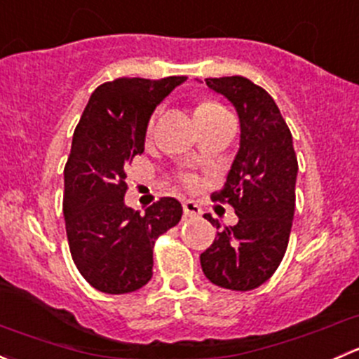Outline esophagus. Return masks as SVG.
I'll list each match as a JSON object with an SVG mask.
<instances>
[{"mask_svg":"<svg viewBox=\"0 0 359 359\" xmlns=\"http://www.w3.org/2000/svg\"><path fill=\"white\" fill-rule=\"evenodd\" d=\"M182 208H184V215L186 217H200L201 215V208L196 205L194 201L187 200L182 203Z\"/></svg>","mask_w":359,"mask_h":359,"instance_id":"1","label":"esophagus"}]
</instances>
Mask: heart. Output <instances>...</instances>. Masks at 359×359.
Returning <instances> with one entry per match:
<instances>
[{
    "instance_id": "1",
    "label": "heart",
    "mask_w": 359,
    "mask_h": 359,
    "mask_svg": "<svg viewBox=\"0 0 359 359\" xmlns=\"http://www.w3.org/2000/svg\"><path fill=\"white\" fill-rule=\"evenodd\" d=\"M217 111H224V107L222 106H219V104H215V102H210V100H205V102H201L200 106H198V109H196V114H208V112H217ZM184 182L187 184V186H196V177H193V175H186L184 177Z\"/></svg>"
}]
</instances>
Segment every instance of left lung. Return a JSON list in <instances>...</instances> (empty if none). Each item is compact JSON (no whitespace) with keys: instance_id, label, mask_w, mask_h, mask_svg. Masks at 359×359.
Here are the masks:
<instances>
[{"instance_id":"left-lung-1","label":"left lung","mask_w":359,"mask_h":359,"mask_svg":"<svg viewBox=\"0 0 359 359\" xmlns=\"http://www.w3.org/2000/svg\"><path fill=\"white\" fill-rule=\"evenodd\" d=\"M240 118V149L224 189L212 200L233 205L236 226L217 233L200 255L213 285L247 292L266 283L283 260L295 212L297 156L290 128L273 97L243 76L206 78ZM217 229L219 220L205 215Z\"/></svg>"}]
</instances>
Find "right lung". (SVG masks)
Masks as SVG:
<instances>
[{"instance_id":"add662e5","label":"right lung","mask_w":359,"mask_h":359,"mask_svg":"<svg viewBox=\"0 0 359 359\" xmlns=\"http://www.w3.org/2000/svg\"><path fill=\"white\" fill-rule=\"evenodd\" d=\"M186 76L118 78L90 97L64 168V219L72 260L104 293L135 292L153 276L154 241L177 226L182 205L161 198L146 213L125 205V168L144 153L154 109Z\"/></svg>"}]
</instances>
